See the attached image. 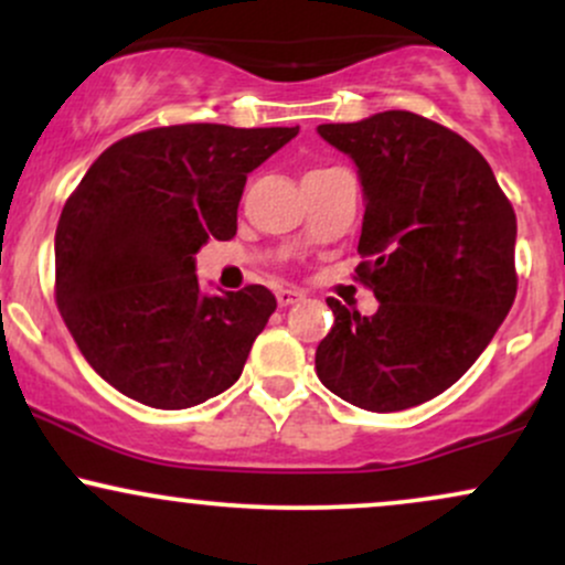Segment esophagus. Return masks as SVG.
I'll use <instances>...</instances> for the list:
<instances>
[{
	"label": "esophagus",
	"instance_id": "esophagus-1",
	"mask_svg": "<svg viewBox=\"0 0 565 565\" xmlns=\"http://www.w3.org/2000/svg\"><path fill=\"white\" fill-rule=\"evenodd\" d=\"M302 297H305L302 291H300V289H295V287H284V289H278V291H276L278 308H289V305L300 302Z\"/></svg>",
	"mask_w": 565,
	"mask_h": 565
}]
</instances>
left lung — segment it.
<instances>
[{"instance_id": "left-lung-1", "label": "left lung", "mask_w": 565, "mask_h": 565, "mask_svg": "<svg viewBox=\"0 0 565 565\" xmlns=\"http://www.w3.org/2000/svg\"><path fill=\"white\" fill-rule=\"evenodd\" d=\"M319 135L355 161L366 212L355 278L374 316L329 297L332 332L316 374L369 412L436 398L476 364L518 291L515 212L462 135L412 111H382Z\"/></svg>"}]
</instances>
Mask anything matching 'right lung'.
Instances as JSON below:
<instances>
[{
  "label": "right lung",
  "instance_id": "right-lung-1",
  "mask_svg": "<svg viewBox=\"0 0 565 565\" xmlns=\"http://www.w3.org/2000/svg\"><path fill=\"white\" fill-rule=\"evenodd\" d=\"M300 127L172 125L116 140L63 206L55 302L87 364L127 398L188 408L242 377L276 310L249 284L206 295L193 255L236 236L246 174Z\"/></svg>",
  "mask_w": 565,
  "mask_h": 565
}]
</instances>
